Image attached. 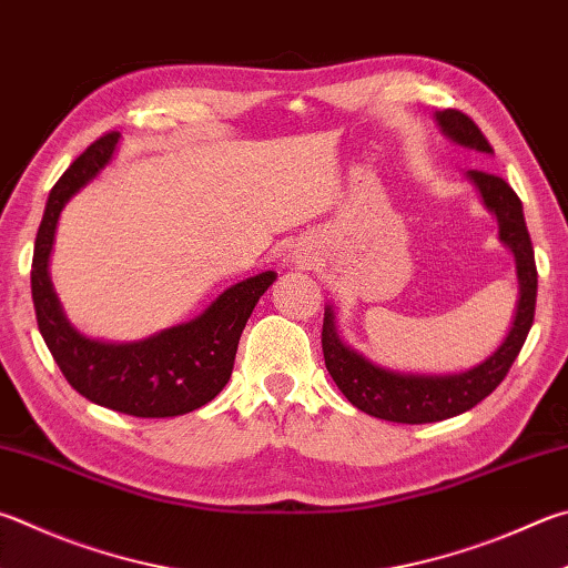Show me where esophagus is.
<instances>
[{
	"label": "esophagus",
	"instance_id": "obj_1",
	"mask_svg": "<svg viewBox=\"0 0 568 568\" xmlns=\"http://www.w3.org/2000/svg\"><path fill=\"white\" fill-rule=\"evenodd\" d=\"M293 263H297V265H305L307 263V255L303 253V251H293Z\"/></svg>",
	"mask_w": 568,
	"mask_h": 568
}]
</instances>
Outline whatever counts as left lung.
<instances>
[{
    "mask_svg": "<svg viewBox=\"0 0 568 568\" xmlns=\"http://www.w3.org/2000/svg\"><path fill=\"white\" fill-rule=\"evenodd\" d=\"M435 121L439 131L457 146L477 153H494L489 141L484 139V133L467 113L455 109L437 111ZM467 181L479 191L481 203L497 219L499 241L514 255L519 293L507 335L494 347L491 355L469 369H462V373H399V369L375 365L373 359L349 347L337 333L335 307L325 305V367L339 392L367 415L387 422H402V425H425V422L457 417L462 412L479 405L484 397H489L499 387L529 335L536 307V263L519 195L511 191L507 181L491 176L487 171H467Z\"/></svg>",
    "mask_w": 568,
    "mask_h": 568,
    "instance_id": "obj_1",
    "label": "left lung"
}]
</instances>
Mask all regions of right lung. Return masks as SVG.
<instances>
[{
  "label": "right lung",
  "instance_id": "obj_1",
  "mask_svg": "<svg viewBox=\"0 0 568 568\" xmlns=\"http://www.w3.org/2000/svg\"><path fill=\"white\" fill-rule=\"evenodd\" d=\"M119 141V133H106L91 143L49 193L32 257L37 323L79 395L123 415L179 417L203 407L229 383L243 327L277 273L245 277L225 287L203 313L133 343L89 337L71 325L49 275L57 223L67 203L109 166Z\"/></svg>",
  "mask_w": 568,
  "mask_h": 568
}]
</instances>
